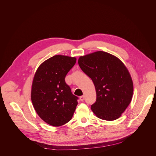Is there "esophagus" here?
<instances>
[{
  "instance_id": "34e87169",
  "label": "esophagus",
  "mask_w": 156,
  "mask_h": 156,
  "mask_svg": "<svg viewBox=\"0 0 156 156\" xmlns=\"http://www.w3.org/2000/svg\"><path fill=\"white\" fill-rule=\"evenodd\" d=\"M80 100L82 101H83V100H84V96H80Z\"/></svg>"
}]
</instances>
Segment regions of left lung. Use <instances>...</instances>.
Masks as SVG:
<instances>
[{
    "label": "left lung",
    "mask_w": 156,
    "mask_h": 156,
    "mask_svg": "<svg viewBox=\"0 0 156 156\" xmlns=\"http://www.w3.org/2000/svg\"><path fill=\"white\" fill-rule=\"evenodd\" d=\"M81 69L91 78L96 101L91 108L97 117L108 121L119 119L130 104L133 83L125 64L117 57L97 51L78 58Z\"/></svg>",
    "instance_id": "1"
}]
</instances>
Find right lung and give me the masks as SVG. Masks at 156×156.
<instances>
[{
	"label": "right lung",
	"instance_id": "add662e5",
	"mask_svg": "<svg viewBox=\"0 0 156 156\" xmlns=\"http://www.w3.org/2000/svg\"><path fill=\"white\" fill-rule=\"evenodd\" d=\"M75 57L57 55L43 62L32 83L31 99L39 117L48 124L60 126L72 118L78 98L66 84V75L75 65Z\"/></svg>",
	"mask_w": 156,
	"mask_h": 156
}]
</instances>
